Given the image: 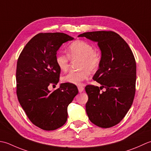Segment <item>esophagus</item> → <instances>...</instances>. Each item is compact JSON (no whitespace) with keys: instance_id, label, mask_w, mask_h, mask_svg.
Here are the masks:
<instances>
[{"instance_id":"1","label":"esophagus","mask_w":151,"mask_h":151,"mask_svg":"<svg viewBox=\"0 0 151 151\" xmlns=\"http://www.w3.org/2000/svg\"><path fill=\"white\" fill-rule=\"evenodd\" d=\"M78 91L79 93H82L84 91V87H82V86H79V87H78Z\"/></svg>"}]
</instances>
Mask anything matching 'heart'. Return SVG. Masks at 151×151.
<instances>
[{
  "instance_id": "heart-1",
  "label": "heart",
  "mask_w": 151,
  "mask_h": 151,
  "mask_svg": "<svg viewBox=\"0 0 151 151\" xmlns=\"http://www.w3.org/2000/svg\"><path fill=\"white\" fill-rule=\"evenodd\" d=\"M66 55L59 53L55 57V63L61 71H66L69 66L70 59H80L79 71H71L64 76V83L76 85H81L87 79L90 72H93L100 67L101 57L99 51L94 50V46L90 43L78 40L72 42L67 49Z\"/></svg>"
}]
</instances>
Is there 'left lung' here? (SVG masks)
I'll return each mask as SVG.
<instances>
[{
  "instance_id": "8db88e82",
  "label": "left lung",
  "mask_w": 151,
  "mask_h": 151,
  "mask_svg": "<svg viewBox=\"0 0 151 151\" xmlns=\"http://www.w3.org/2000/svg\"><path fill=\"white\" fill-rule=\"evenodd\" d=\"M78 36L97 42L101 51L100 66L93 77L101 87H85L88 96L87 114L98 127H114L127 115L134 99L136 63L134 54L124 39L113 31L87 32ZM103 88L106 91L101 93Z\"/></svg>"
}]
</instances>
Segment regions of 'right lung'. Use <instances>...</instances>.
Here are the masks:
<instances>
[{
	"label": "right lung",
	"mask_w": 151,
	"mask_h": 151,
	"mask_svg": "<svg viewBox=\"0 0 151 151\" xmlns=\"http://www.w3.org/2000/svg\"><path fill=\"white\" fill-rule=\"evenodd\" d=\"M63 32H41L24 46L17 62L16 93L20 105L33 124L44 130H54L67 121L68 106L78 93L75 85H57L60 70L55 63L57 50L72 40Z\"/></svg>",
	"instance_id": "1"
}]
</instances>
